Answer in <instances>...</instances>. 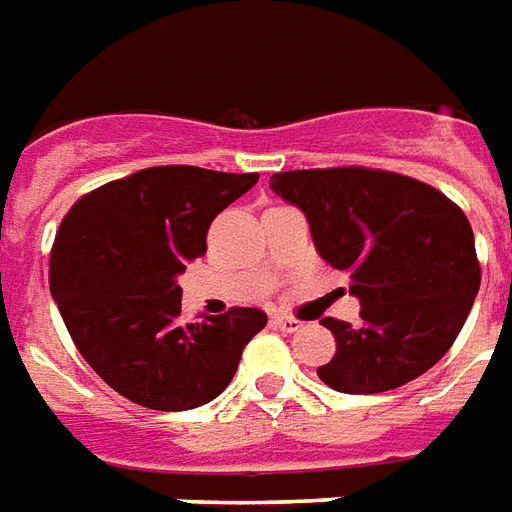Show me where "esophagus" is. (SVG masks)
<instances>
[{"instance_id": "obj_1", "label": "esophagus", "mask_w": 512, "mask_h": 512, "mask_svg": "<svg viewBox=\"0 0 512 512\" xmlns=\"http://www.w3.org/2000/svg\"><path fill=\"white\" fill-rule=\"evenodd\" d=\"M272 324L283 329V332H299L302 329V321L294 318V315H286V313H275L272 315Z\"/></svg>"}]
</instances>
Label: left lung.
Returning a JSON list of instances; mask_svg holds the SVG:
<instances>
[{"mask_svg": "<svg viewBox=\"0 0 512 512\" xmlns=\"http://www.w3.org/2000/svg\"><path fill=\"white\" fill-rule=\"evenodd\" d=\"M270 188L305 213L315 251L351 275L361 321L321 324L337 353L318 378L343 394L399 388L443 359L480 288L467 215L437 188L364 167L294 169Z\"/></svg>", "mask_w": 512, "mask_h": 512, "instance_id": "8db88e82", "label": "left lung"}]
</instances>
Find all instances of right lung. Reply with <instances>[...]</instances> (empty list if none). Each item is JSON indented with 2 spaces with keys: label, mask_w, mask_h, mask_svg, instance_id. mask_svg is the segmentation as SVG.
I'll return each instance as SVG.
<instances>
[{
  "label": "right lung",
  "mask_w": 512,
  "mask_h": 512,
  "mask_svg": "<svg viewBox=\"0 0 512 512\" xmlns=\"http://www.w3.org/2000/svg\"><path fill=\"white\" fill-rule=\"evenodd\" d=\"M259 175L148 167L80 197L51 251V297L72 343L107 386L178 413L232 383L242 348L267 326L256 307L180 324L178 275L207 253V229Z\"/></svg>",
  "instance_id": "add662e5"
}]
</instances>
